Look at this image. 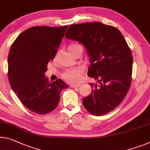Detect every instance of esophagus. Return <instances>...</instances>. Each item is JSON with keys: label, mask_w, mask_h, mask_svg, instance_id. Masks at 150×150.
<instances>
[{"label": "esophagus", "mask_w": 150, "mask_h": 150, "mask_svg": "<svg viewBox=\"0 0 150 150\" xmlns=\"http://www.w3.org/2000/svg\"><path fill=\"white\" fill-rule=\"evenodd\" d=\"M80 85H81L80 84H71L70 87H79Z\"/></svg>", "instance_id": "34e87169"}]
</instances>
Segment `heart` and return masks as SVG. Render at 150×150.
<instances>
[{
  "label": "heart",
  "instance_id": "b5f03b06",
  "mask_svg": "<svg viewBox=\"0 0 150 150\" xmlns=\"http://www.w3.org/2000/svg\"><path fill=\"white\" fill-rule=\"evenodd\" d=\"M80 46L79 45H71L69 46V48H73V47ZM83 71L81 68L76 67L73 69H70L66 70L65 72L63 73L62 77L67 81L72 83H75L78 82L80 79L81 77L83 74Z\"/></svg>",
  "mask_w": 150,
  "mask_h": 150
}]
</instances>
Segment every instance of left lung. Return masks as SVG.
<instances>
[{
  "label": "left lung",
  "instance_id": "obj_1",
  "mask_svg": "<svg viewBox=\"0 0 150 150\" xmlns=\"http://www.w3.org/2000/svg\"><path fill=\"white\" fill-rule=\"evenodd\" d=\"M65 37L85 47L91 65L87 75L91 93L83 99L90 113L101 116L113 111L126 96L132 82L133 57L120 30L99 22L71 25Z\"/></svg>",
  "mask_w": 150,
  "mask_h": 150
}]
</instances>
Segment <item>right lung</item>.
<instances>
[{"label": "right lung", "instance_id": "obj_1", "mask_svg": "<svg viewBox=\"0 0 150 150\" xmlns=\"http://www.w3.org/2000/svg\"><path fill=\"white\" fill-rule=\"evenodd\" d=\"M68 26L30 27L12 45L8 57V77L13 91L26 108L38 114L53 111L60 93L69 85L60 79L49 81L45 73Z\"/></svg>", "mask_w": 150, "mask_h": 150}]
</instances>
